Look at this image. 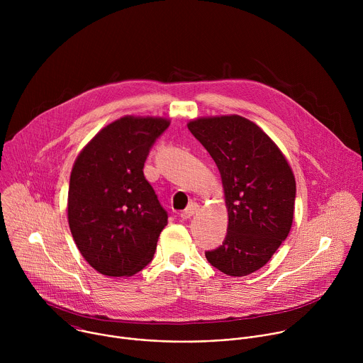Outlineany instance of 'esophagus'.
I'll use <instances>...</instances> for the list:
<instances>
[{"label": "esophagus", "mask_w": 363, "mask_h": 363, "mask_svg": "<svg viewBox=\"0 0 363 363\" xmlns=\"http://www.w3.org/2000/svg\"><path fill=\"white\" fill-rule=\"evenodd\" d=\"M198 210H199V205L198 203H189L186 208L181 213V218L182 220H189L192 216H195L196 213H198Z\"/></svg>", "instance_id": "34e87169"}]
</instances>
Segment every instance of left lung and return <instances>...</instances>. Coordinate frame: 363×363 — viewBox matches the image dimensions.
Instances as JSON below:
<instances>
[{
  "mask_svg": "<svg viewBox=\"0 0 363 363\" xmlns=\"http://www.w3.org/2000/svg\"><path fill=\"white\" fill-rule=\"evenodd\" d=\"M188 129L218 167L228 211L225 240L205 252L206 260L224 274L248 276L269 263L290 233L294 174L274 140L242 116L196 118Z\"/></svg>",
  "mask_w": 363,
  "mask_h": 363,
  "instance_id": "8db88e82",
  "label": "left lung"
}]
</instances>
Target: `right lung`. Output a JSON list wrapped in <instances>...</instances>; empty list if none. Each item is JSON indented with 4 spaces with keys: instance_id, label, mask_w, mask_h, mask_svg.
Masks as SVG:
<instances>
[{
    "instance_id": "obj_1",
    "label": "right lung",
    "mask_w": 363,
    "mask_h": 363,
    "mask_svg": "<svg viewBox=\"0 0 363 363\" xmlns=\"http://www.w3.org/2000/svg\"><path fill=\"white\" fill-rule=\"evenodd\" d=\"M167 118L123 116L103 129L74 161L67 198L73 240L100 274L130 277L147 266L168 214L143 175Z\"/></svg>"
}]
</instances>
